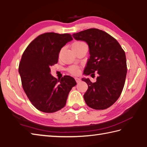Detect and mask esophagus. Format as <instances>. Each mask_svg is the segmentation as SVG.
I'll return each mask as SVG.
<instances>
[{"label":"esophagus","mask_w":147,"mask_h":147,"mask_svg":"<svg viewBox=\"0 0 147 147\" xmlns=\"http://www.w3.org/2000/svg\"><path fill=\"white\" fill-rule=\"evenodd\" d=\"M75 79H76V82L77 83H79L80 81H81V79H80V78H79V77H76V78H75Z\"/></svg>","instance_id":"34e87169"}]
</instances>
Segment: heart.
I'll return each instance as SVG.
<instances>
[{"mask_svg":"<svg viewBox=\"0 0 147 147\" xmlns=\"http://www.w3.org/2000/svg\"><path fill=\"white\" fill-rule=\"evenodd\" d=\"M79 43H82L81 42H75L74 44H79ZM68 70L70 73H71L74 75H76L78 73H79V69H78V68L76 67V66H71L69 68H68Z\"/></svg>","mask_w":147,"mask_h":147,"instance_id":"heart-1","label":"heart"}]
</instances>
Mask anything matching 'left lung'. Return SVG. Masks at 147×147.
<instances>
[{
  "instance_id": "8db88e82",
  "label": "left lung",
  "mask_w": 147,
  "mask_h": 147,
  "mask_svg": "<svg viewBox=\"0 0 147 147\" xmlns=\"http://www.w3.org/2000/svg\"><path fill=\"white\" fill-rule=\"evenodd\" d=\"M72 36L89 46L90 57L83 74H98L94 83L89 78L82 79L88 86L84 94L85 102L95 110L108 109L118 100L124 88L127 74L125 52L116 39L99 29H88Z\"/></svg>"
}]
</instances>
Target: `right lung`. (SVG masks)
I'll return each instance as SVG.
<instances>
[{"mask_svg":"<svg viewBox=\"0 0 147 147\" xmlns=\"http://www.w3.org/2000/svg\"><path fill=\"white\" fill-rule=\"evenodd\" d=\"M72 40L68 34L46 33L35 38L23 54L18 69L23 88L33 105L41 112L61 110L77 84L69 76L58 80L51 76L50 69L58 63L61 49Z\"/></svg>","mask_w":147,"mask_h":147,"instance_id":"1","label":"right lung"}]
</instances>
